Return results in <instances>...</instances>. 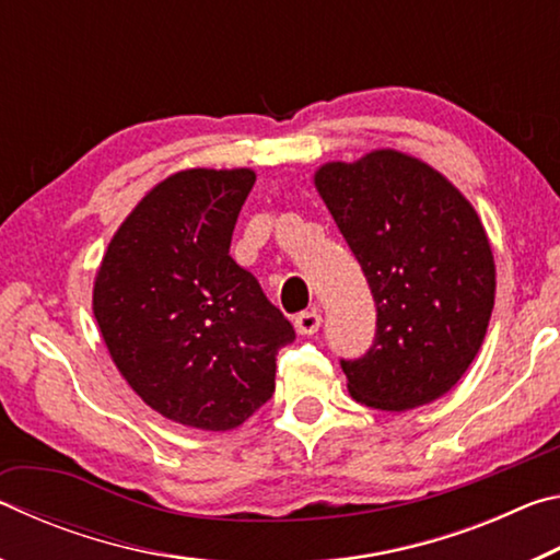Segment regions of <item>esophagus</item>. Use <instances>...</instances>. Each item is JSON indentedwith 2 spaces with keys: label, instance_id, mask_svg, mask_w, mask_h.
<instances>
[{
  "label": "esophagus",
  "instance_id": "obj_1",
  "mask_svg": "<svg viewBox=\"0 0 560 560\" xmlns=\"http://www.w3.org/2000/svg\"><path fill=\"white\" fill-rule=\"evenodd\" d=\"M293 326L301 336H314L320 328V314L318 311H301V314L293 318Z\"/></svg>",
  "mask_w": 560,
  "mask_h": 560
}]
</instances>
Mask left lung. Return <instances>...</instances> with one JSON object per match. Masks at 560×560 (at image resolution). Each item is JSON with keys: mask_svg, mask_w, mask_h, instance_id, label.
<instances>
[{"mask_svg": "<svg viewBox=\"0 0 560 560\" xmlns=\"http://www.w3.org/2000/svg\"><path fill=\"white\" fill-rule=\"evenodd\" d=\"M314 179L377 308L368 353L340 360L350 395L387 412L438 400L467 373L494 308V254L477 212L397 150L326 163Z\"/></svg>", "mask_w": 560, "mask_h": 560, "instance_id": "1", "label": "left lung"}]
</instances>
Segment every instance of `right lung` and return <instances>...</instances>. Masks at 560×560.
I'll return each instance as SVG.
<instances>
[{
    "label": "right lung",
    "instance_id": "1",
    "mask_svg": "<svg viewBox=\"0 0 560 560\" xmlns=\"http://www.w3.org/2000/svg\"><path fill=\"white\" fill-rule=\"evenodd\" d=\"M254 179L246 167L170 175L113 234L93 283V316L120 375L187 428L249 420L273 393L279 348L296 338L230 257Z\"/></svg>",
    "mask_w": 560,
    "mask_h": 560
}]
</instances>
